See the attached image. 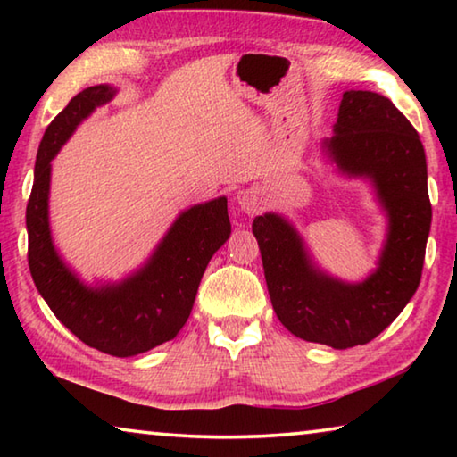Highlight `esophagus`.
Masks as SVG:
<instances>
[{"label": "esophagus", "mask_w": 457, "mask_h": 457, "mask_svg": "<svg viewBox=\"0 0 457 457\" xmlns=\"http://www.w3.org/2000/svg\"><path fill=\"white\" fill-rule=\"evenodd\" d=\"M239 204H242V210L245 213H258L260 212V199L253 195V193H244L242 199H239Z\"/></svg>", "instance_id": "1"}]
</instances>
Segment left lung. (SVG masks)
Masks as SVG:
<instances>
[{"instance_id": "left-lung-1", "label": "left lung", "mask_w": 457, "mask_h": 457, "mask_svg": "<svg viewBox=\"0 0 457 457\" xmlns=\"http://www.w3.org/2000/svg\"><path fill=\"white\" fill-rule=\"evenodd\" d=\"M324 146L340 171L373 181L389 215L375 272L346 284L316 270L296 229L278 213L258 215L252 231L284 327L308 343L351 349L381 335L420 286L431 228L428 165L411 122L389 98L369 90L345 92L335 135Z\"/></svg>"}]
</instances>
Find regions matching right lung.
I'll use <instances>...</instances> for the list:
<instances>
[{
  "label": "right lung",
  "mask_w": 457,
  "mask_h": 457,
  "mask_svg": "<svg viewBox=\"0 0 457 457\" xmlns=\"http://www.w3.org/2000/svg\"><path fill=\"white\" fill-rule=\"evenodd\" d=\"M98 84L76 95L46 129L28 201V264L37 292L84 345L112 357H133L177 337L187 322L201 276L231 234L228 199L193 205L175 220L149 262L120 284L90 288L60 260L48 221L50 161L74 129L114 96Z\"/></svg>",
  "instance_id": "1"
}]
</instances>
